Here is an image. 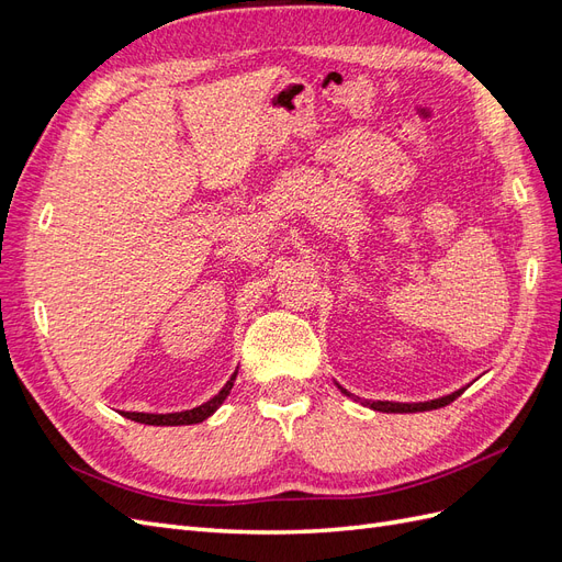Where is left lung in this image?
Listing matches in <instances>:
<instances>
[{
  "instance_id": "left-lung-1",
  "label": "left lung",
  "mask_w": 562,
  "mask_h": 562,
  "mask_svg": "<svg viewBox=\"0 0 562 562\" xmlns=\"http://www.w3.org/2000/svg\"><path fill=\"white\" fill-rule=\"evenodd\" d=\"M342 389V386H339ZM342 394L351 396L347 389H342ZM464 389L454 391V394L450 396H443V398H434V401H427V403H391V401H363V405L372 407V411H380V413H424V411H436V407H443L448 403H452L457 396H462Z\"/></svg>"
}]
</instances>
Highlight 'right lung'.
Segmentation results:
<instances>
[{
    "label": "right lung",
    "mask_w": 562,
    "mask_h": 562,
    "mask_svg": "<svg viewBox=\"0 0 562 562\" xmlns=\"http://www.w3.org/2000/svg\"><path fill=\"white\" fill-rule=\"evenodd\" d=\"M236 380V372L229 378V382L220 389V394L213 396L211 401H206L199 407H192V411H184V413H166V415H151V413H122L124 417L133 419V422H140V424H155V427H182V424H199L206 417H211L223 401L229 396V391L234 386Z\"/></svg>",
    "instance_id": "obj_1"
}]
</instances>
